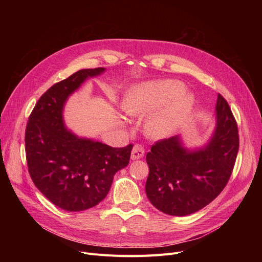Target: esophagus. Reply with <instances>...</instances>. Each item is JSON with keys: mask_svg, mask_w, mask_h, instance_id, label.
<instances>
[{"mask_svg": "<svg viewBox=\"0 0 262 262\" xmlns=\"http://www.w3.org/2000/svg\"><path fill=\"white\" fill-rule=\"evenodd\" d=\"M144 156V148L142 145L140 144H135L133 149H132V159L136 160V159H140Z\"/></svg>", "mask_w": 262, "mask_h": 262, "instance_id": "1", "label": "esophagus"}]
</instances>
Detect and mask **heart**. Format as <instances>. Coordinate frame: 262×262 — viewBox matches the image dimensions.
<instances>
[{"instance_id":"b5f03b06","label":"heart","mask_w":262,"mask_h":262,"mask_svg":"<svg viewBox=\"0 0 262 262\" xmlns=\"http://www.w3.org/2000/svg\"><path fill=\"white\" fill-rule=\"evenodd\" d=\"M185 86L177 80H159L136 87L123 103L129 116H140L162 108L147 123V132L166 137L180 127L193 107V98L184 93Z\"/></svg>"}]
</instances>
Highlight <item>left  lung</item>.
I'll return each instance as SVG.
<instances>
[{"instance_id":"obj_1","label":"left lung","mask_w":262,"mask_h":262,"mask_svg":"<svg viewBox=\"0 0 262 262\" xmlns=\"http://www.w3.org/2000/svg\"><path fill=\"white\" fill-rule=\"evenodd\" d=\"M215 110L216 128L207 146L189 152L178 137H171L156 141L146 154L149 173L145 192L158 210L177 216L196 212L227 185L239 150V132L220 93Z\"/></svg>"}]
</instances>
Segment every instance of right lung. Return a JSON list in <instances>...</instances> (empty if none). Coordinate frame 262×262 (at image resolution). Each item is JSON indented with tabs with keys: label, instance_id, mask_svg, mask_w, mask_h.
<instances>
[{
	"label": "right lung",
	"instance_id": "1",
	"mask_svg": "<svg viewBox=\"0 0 262 262\" xmlns=\"http://www.w3.org/2000/svg\"><path fill=\"white\" fill-rule=\"evenodd\" d=\"M104 68L82 69L48 89L36 103L25 129V154L35 186L49 201L67 211H81L103 201L114 175L125 168L133 144L112 147L77 138L63 125L68 96L86 78Z\"/></svg>",
	"mask_w": 262,
	"mask_h": 262
}]
</instances>
